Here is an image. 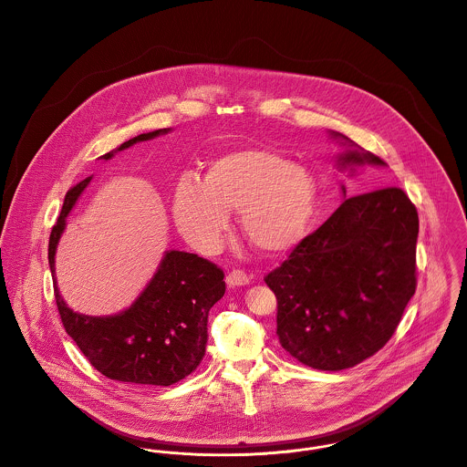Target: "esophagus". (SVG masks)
Instances as JSON below:
<instances>
[{
	"mask_svg": "<svg viewBox=\"0 0 467 467\" xmlns=\"http://www.w3.org/2000/svg\"><path fill=\"white\" fill-rule=\"evenodd\" d=\"M250 283V277L243 272V270H234L226 275V285L230 288H235V286H246Z\"/></svg>",
	"mask_w": 467,
	"mask_h": 467,
	"instance_id": "obj_1",
	"label": "esophagus"
}]
</instances>
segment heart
Wrapping results in <instances>:
<instances>
[{"label": "heart", "instance_id": "obj_1", "mask_svg": "<svg viewBox=\"0 0 467 467\" xmlns=\"http://www.w3.org/2000/svg\"><path fill=\"white\" fill-rule=\"evenodd\" d=\"M318 188L308 168L266 149H239L213 159L202 181L182 177L173 192V219L199 250L219 244L230 212H241V232L263 254H285L310 228Z\"/></svg>", "mask_w": 467, "mask_h": 467}]
</instances>
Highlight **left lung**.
Masks as SVG:
<instances>
[{
	"instance_id": "1",
	"label": "left lung",
	"mask_w": 467,
	"mask_h": 467,
	"mask_svg": "<svg viewBox=\"0 0 467 467\" xmlns=\"http://www.w3.org/2000/svg\"><path fill=\"white\" fill-rule=\"evenodd\" d=\"M340 170L386 166L340 132ZM346 195V188L342 186ZM419 213L397 186L346 199L265 281L277 297L281 346L299 362L338 371L375 355L417 288Z\"/></svg>"
}]
</instances>
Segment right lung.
I'll use <instances>...</instances> for the list:
<instances>
[{"instance_id": "1", "label": "right lung", "mask_w": 467, "mask_h": 467, "mask_svg": "<svg viewBox=\"0 0 467 467\" xmlns=\"http://www.w3.org/2000/svg\"><path fill=\"white\" fill-rule=\"evenodd\" d=\"M168 132L170 129H161L140 134L101 159L109 161L136 143ZM90 179H83L67 192L57 223L50 232L48 265L61 322L88 362L105 377L127 384L171 386L195 371L204 357L208 311L224 296V274L195 254L168 250L154 277L130 308L109 317L70 310L56 285L54 257L67 215Z\"/></svg>"}]
</instances>
